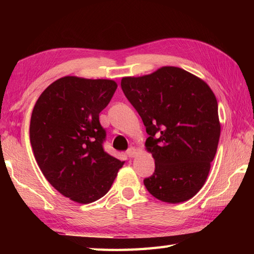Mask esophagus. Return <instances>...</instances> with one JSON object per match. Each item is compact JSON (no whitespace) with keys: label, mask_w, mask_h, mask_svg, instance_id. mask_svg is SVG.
Listing matches in <instances>:
<instances>
[{"label":"esophagus","mask_w":254,"mask_h":254,"mask_svg":"<svg viewBox=\"0 0 254 254\" xmlns=\"http://www.w3.org/2000/svg\"><path fill=\"white\" fill-rule=\"evenodd\" d=\"M127 155L130 158L134 157V156L136 155V149L134 148V147H130V148H128V149L127 150Z\"/></svg>","instance_id":"1"}]
</instances>
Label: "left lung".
<instances>
[{"mask_svg": "<svg viewBox=\"0 0 254 254\" xmlns=\"http://www.w3.org/2000/svg\"><path fill=\"white\" fill-rule=\"evenodd\" d=\"M121 88L142 118L155 172L144 185L156 198L181 203L207 179L220 136L218 105L203 79L176 66L123 77Z\"/></svg>", "mask_w": 254, "mask_h": 254, "instance_id": "obj_1", "label": "left lung"}]
</instances>
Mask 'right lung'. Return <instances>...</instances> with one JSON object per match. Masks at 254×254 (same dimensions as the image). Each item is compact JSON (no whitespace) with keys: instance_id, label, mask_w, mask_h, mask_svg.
I'll return each mask as SVG.
<instances>
[{"instance_id":"obj_1","label":"right lung","mask_w":254,"mask_h":254,"mask_svg":"<svg viewBox=\"0 0 254 254\" xmlns=\"http://www.w3.org/2000/svg\"><path fill=\"white\" fill-rule=\"evenodd\" d=\"M118 87L111 79L64 76L38 98L30 119V144L50 185L72 201L88 204L110 190L123 161L104 150L99 113Z\"/></svg>"}]
</instances>
